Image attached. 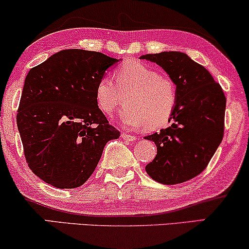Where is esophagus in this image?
I'll return each instance as SVG.
<instances>
[{
  "instance_id": "esophagus-1",
  "label": "esophagus",
  "mask_w": 249,
  "mask_h": 249,
  "mask_svg": "<svg viewBox=\"0 0 249 249\" xmlns=\"http://www.w3.org/2000/svg\"><path fill=\"white\" fill-rule=\"evenodd\" d=\"M121 137H122V140H124L125 142H135V141H136V136H134V135H130V134H127L125 131L122 132Z\"/></svg>"
}]
</instances>
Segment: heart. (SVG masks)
I'll list each match as a JSON object with an SVG mask.
<instances>
[{"label":"heart","instance_id":"b5f03b06","mask_svg":"<svg viewBox=\"0 0 249 249\" xmlns=\"http://www.w3.org/2000/svg\"><path fill=\"white\" fill-rule=\"evenodd\" d=\"M125 93L128 106L121 111L120 120L130 129L164 127L173 118L178 99L173 79L137 60H127L117 67L114 80L107 75L98 80L97 105L105 114H112Z\"/></svg>","mask_w":249,"mask_h":249}]
</instances>
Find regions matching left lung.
I'll use <instances>...</instances> for the list:
<instances>
[{
    "instance_id": "obj_1",
    "label": "left lung",
    "mask_w": 249,
    "mask_h": 249,
    "mask_svg": "<svg viewBox=\"0 0 249 249\" xmlns=\"http://www.w3.org/2000/svg\"><path fill=\"white\" fill-rule=\"evenodd\" d=\"M141 59L162 67L178 93L172 124L145 137L157 145V156L145 170L167 185L186 182L206 169L223 140L227 98L212 74L188 54L164 51Z\"/></svg>"
}]
</instances>
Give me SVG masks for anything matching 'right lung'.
<instances>
[{"mask_svg":"<svg viewBox=\"0 0 249 249\" xmlns=\"http://www.w3.org/2000/svg\"><path fill=\"white\" fill-rule=\"evenodd\" d=\"M118 59L81 49L61 50L25 79L17 125L28 167L59 189L81 186L108 141L120 131L96 102V85Z\"/></svg>","mask_w":249,"mask_h":249,"instance_id":"obj_1","label":"right lung"}]
</instances>
